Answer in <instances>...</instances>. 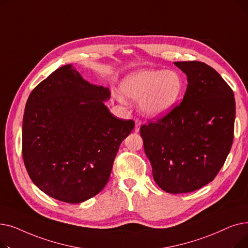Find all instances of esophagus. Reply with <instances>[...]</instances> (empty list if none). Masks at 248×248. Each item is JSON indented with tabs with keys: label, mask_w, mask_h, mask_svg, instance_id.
<instances>
[{
	"label": "esophagus",
	"mask_w": 248,
	"mask_h": 248,
	"mask_svg": "<svg viewBox=\"0 0 248 248\" xmlns=\"http://www.w3.org/2000/svg\"><path fill=\"white\" fill-rule=\"evenodd\" d=\"M140 125H141V121L136 120V125H135V132H136V133H139V132H140Z\"/></svg>",
	"instance_id": "obj_1"
}]
</instances>
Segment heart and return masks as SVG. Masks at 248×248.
<instances>
[{
  "instance_id": "obj_1",
  "label": "heart",
  "mask_w": 248,
  "mask_h": 248,
  "mask_svg": "<svg viewBox=\"0 0 248 248\" xmlns=\"http://www.w3.org/2000/svg\"><path fill=\"white\" fill-rule=\"evenodd\" d=\"M183 87V79L173 70L141 69L127 75L121 84L123 94L133 100L141 98V109L153 116L170 110L180 98Z\"/></svg>"
}]
</instances>
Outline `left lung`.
I'll return each mask as SVG.
<instances>
[{"instance_id": "8db88e82", "label": "left lung", "mask_w": 248, "mask_h": 248, "mask_svg": "<svg viewBox=\"0 0 248 248\" xmlns=\"http://www.w3.org/2000/svg\"><path fill=\"white\" fill-rule=\"evenodd\" d=\"M174 63L188 77L183 100L140 132L155 183L180 194L210 183L223 167L234 137L235 99L209 65Z\"/></svg>"}]
</instances>
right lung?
<instances>
[{"label":"right lung","mask_w":248,"mask_h":248,"mask_svg":"<svg viewBox=\"0 0 248 248\" xmlns=\"http://www.w3.org/2000/svg\"><path fill=\"white\" fill-rule=\"evenodd\" d=\"M109 89L90 84L71 65L39 83L25 107L23 160L48 196L76 204L108 184L122 141L135 126L116 119L103 101Z\"/></svg>","instance_id":"1"}]
</instances>
